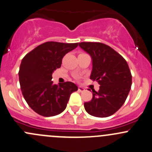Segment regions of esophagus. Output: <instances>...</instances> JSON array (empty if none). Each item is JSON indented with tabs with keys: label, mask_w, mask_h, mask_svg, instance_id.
<instances>
[{
	"label": "esophagus",
	"mask_w": 152,
	"mask_h": 152,
	"mask_svg": "<svg viewBox=\"0 0 152 152\" xmlns=\"http://www.w3.org/2000/svg\"><path fill=\"white\" fill-rule=\"evenodd\" d=\"M78 90H79V92H83V91H85V89L83 87H81V86H79V88H78Z\"/></svg>",
	"instance_id": "1"
}]
</instances>
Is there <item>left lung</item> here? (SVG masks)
I'll list each match as a JSON object with an SVG mask.
<instances>
[{
  "label": "left lung",
  "mask_w": 152,
  "mask_h": 152,
  "mask_svg": "<svg viewBox=\"0 0 152 152\" xmlns=\"http://www.w3.org/2000/svg\"><path fill=\"white\" fill-rule=\"evenodd\" d=\"M79 47L92 58L90 79L97 81L99 90L84 104L90 115L106 118L117 112L125 102L132 86V74L126 61L111 47L101 42H80Z\"/></svg>",
  "instance_id": "obj_1"
}]
</instances>
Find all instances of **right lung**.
Returning a JSON list of instances; mask_svg holds the SVG:
<instances>
[{
	"mask_svg": "<svg viewBox=\"0 0 152 152\" xmlns=\"http://www.w3.org/2000/svg\"><path fill=\"white\" fill-rule=\"evenodd\" d=\"M78 43L47 42L27 53L20 66L19 81L29 107L45 117L57 115L65 110L70 96L78 87L70 82L54 85L52 73L62 65L63 56Z\"/></svg>",
	"mask_w": 152,
	"mask_h": 152,
	"instance_id": "add662e5",
	"label": "right lung"
}]
</instances>
